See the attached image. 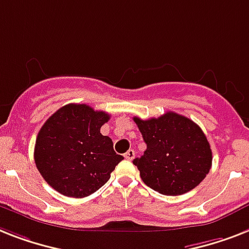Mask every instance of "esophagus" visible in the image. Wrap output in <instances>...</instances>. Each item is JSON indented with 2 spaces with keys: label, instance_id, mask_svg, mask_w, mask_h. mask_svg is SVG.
Instances as JSON below:
<instances>
[{
  "label": "esophagus",
  "instance_id": "1",
  "mask_svg": "<svg viewBox=\"0 0 249 249\" xmlns=\"http://www.w3.org/2000/svg\"><path fill=\"white\" fill-rule=\"evenodd\" d=\"M124 158H126L127 160H132L133 158H135V150L129 149L128 151H127V153L124 154Z\"/></svg>",
  "mask_w": 249,
  "mask_h": 249
}]
</instances>
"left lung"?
<instances>
[{"label":"left lung","instance_id":"left-lung-1","mask_svg":"<svg viewBox=\"0 0 249 249\" xmlns=\"http://www.w3.org/2000/svg\"><path fill=\"white\" fill-rule=\"evenodd\" d=\"M133 121L146 142L141 158L133 159L143 183L165 196H178L205 179L213 164L210 143L198 124L178 113Z\"/></svg>","mask_w":249,"mask_h":249}]
</instances>
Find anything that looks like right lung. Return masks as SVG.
<instances>
[{"mask_svg": "<svg viewBox=\"0 0 249 249\" xmlns=\"http://www.w3.org/2000/svg\"><path fill=\"white\" fill-rule=\"evenodd\" d=\"M109 114L86 104H67L43 124L36 141L34 160L47 183L63 196L83 198L109 180L122 155L100 127Z\"/></svg>", "mask_w": 249, "mask_h": 249, "instance_id": "right-lung-1", "label": "right lung"}]
</instances>
